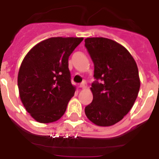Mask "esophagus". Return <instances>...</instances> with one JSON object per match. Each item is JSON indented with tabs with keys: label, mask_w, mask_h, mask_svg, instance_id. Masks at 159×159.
I'll list each match as a JSON object with an SVG mask.
<instances>
[{
	"label": "esophagus",
	"mask_w": 159,
	"mask_h": 159,
	"mask_svg": "<svg viewBox=\"0 0 159 159\" xmlns=\"http://www.w3.org/2000/svg\"><path fill=\"white\" fill-rule=\"evenodd\" d=\"M79 87H80V88H81V89H86L87 88L86 82H85V81H83V82L81 83V84H80Z\"/></svg>",
	"instance_id": "obj_1"
}]
</instances>
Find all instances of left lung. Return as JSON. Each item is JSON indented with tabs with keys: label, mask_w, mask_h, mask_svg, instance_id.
<instances>
[{
	"label": "left lung",
	"mask_w": 159,
	"mask_h": 159,
	"mask_svg": "<svg viewBox=\"0 0 159 159\" xmlns=\"http://www.w3.org/2000/svg\"><path fill=\"white\" fill-rule=\"evenodd\" d=\"M94 63L96 81L90 88L93 102L85 107L89 120L99 126H111L129 113L140 87L137 65L119 43L105 38L84 39Z\"/></svg>",
	"instance_id": "1"
}]
</instances>
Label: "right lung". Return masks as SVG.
<instances>
[{
  "label": "right lung",
  "mask_w": 159,
  "mask_h": 159,
  "mask_svg": "<svg viewBox=\"0 0 159 159\" xmlns=\"http://www.w3.org/2000/svg\"><path fill=\"white\" fill-rule=\"evenodd\" d=\"M83 38H50L28 52L18 74L19 97L25 109L40 123L64 115L76 87L71 84L68 59Z\"/></svg>",
  "instance_id": "1"
}]
</instances>
